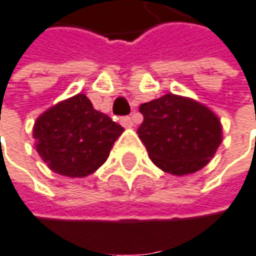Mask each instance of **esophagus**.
<instances>
[{"label": "esophagus", "instance_id": "1", "mask_svg": "<svg viewBox=\"0 0 256 256\" xmlns=\"http://www.w3.org/2000/svg\"><path fill=\"white\" fill-rule=\"evenodd\" d=\"M120 124H122L125 128H131V126H132V119H131L130 116H125V118L120 119Z\"/></svg>", "mask_w": 256, "mask_h": 256}]
</instances>
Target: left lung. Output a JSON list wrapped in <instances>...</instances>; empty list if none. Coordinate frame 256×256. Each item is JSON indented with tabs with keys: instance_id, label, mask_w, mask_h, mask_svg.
<instances>
[{
	"instance_id": "obj_1",
	"label": "left lung",
	"mask_w": 256,
	"mask_h": 256,
	"mask_svg": "<svg viewBox=\"0 0 256 256\" xmlns=\"http://www.w3.org/2000/svg\"><path fill=\"white\" fill-rule=\"evenodd\" d=\"M137 134L152 163L175 176L205 168L223 140L217 114L196 100L168 93L140 106Z\"/></svg>"
}]
</instances>
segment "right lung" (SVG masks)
<instances>
[{
    "mask_svg": "<svg viewBox=\"0 0 256 256\" xmlns=\"http://www.w3.org/2000/svg\"><path fill=\"white\" fill-rule=\"evenodd\" d=\"M124 128L94 110L84 93L45 110L34 122V146L48 168L63 176L84 178L96 172Z\"/></svg>",
    "mask_w": 256,
    "mask_h": 256,
    "instance_id": "add662e5",
    "label": "right lung"
}]
</instances>
